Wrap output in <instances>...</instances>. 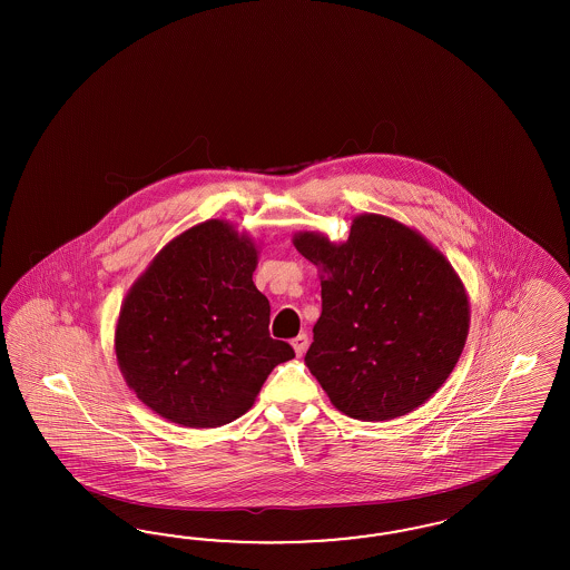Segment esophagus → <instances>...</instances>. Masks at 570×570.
Segmentation results:
<instances>
[{
    "mask_svg": "<svg viewBox=\"0 0 570 570\" xmlns=\"http://www.w3.org/2000/svg\"><path fill=\"white\" fill-rule=\"evenodd\" d=\"M294 351H296V355L301 357L305 351H307V346H309V336L307 334H298L296 338H293Z\"/></svg>",
    "mask_w": 570,
    "mask_h": 570,
    "instance_id": "1",
    "label": "esophagus"
}]
</instances>
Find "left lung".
Instances as JSON below:
<instances>
[{"instance_id": "1", "label": "left lung", "mask_w": 570, "mask_h": 570, "mask_svg": "<svg viewBox=\"0 0 570 570\" xmlns=\"http://www.w3.org/2000/svg\"><path fill=\"white\" fill-rule=\"evenodd\" d=\"M296 250L322 269V315L305 355L343 414H410L448 380L468 336V298L445 257L414 229L360 215L348 240L305 232Z\"/></svg>"}]
</instances>
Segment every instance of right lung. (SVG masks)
<instances>
[{"mask_svg": "<svg viewBox=\"0 0 570 570\" xmlns=\"http://www.w3.org/2000/svg\"><path fill=\"white\" fill-rule=\"evenodd\" d=\"M257 250L232 225L205 222L169 242L122 303L117 360L153 412L190 429L246 414L294 348L269 336L253 282Z\"/></svg>", "mask_w": 570, "mask_h": 570, "instance_id": "obj_1", "label": "right lung"}]
</instances>
